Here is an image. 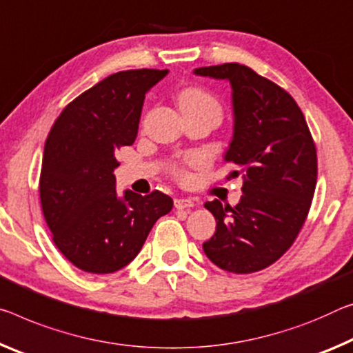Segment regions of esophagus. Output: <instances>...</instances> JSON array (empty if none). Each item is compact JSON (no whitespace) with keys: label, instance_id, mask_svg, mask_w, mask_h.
<instances>
[{"label":"esophagus","instance_id":"34e87169","mask_svg":"<svg viewBox=\"0 0 353 353\" xmlns=\"http://www.w3.org/2000/svg\"><path fill=\"white\" fill-rule=\"evenodd\" d=\"M194 203L192 199H187V198H177L174 199V207L177 210H182V209H190V207H193Z\"/></svg>","mask_w":353,"mask_h":353}]
</instances>
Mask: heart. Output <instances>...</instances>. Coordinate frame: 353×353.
Returning a JSON list of instances; mask_svg holds the SVG:
<instances>
[{"mask_svg":"<svg viewBox=\"0 0 353 353\" xmlns=\"http://www.w3.org/2000/svg\"><path fill=\"white\" fill-rule=\"evenodd\" d=\"M179 105L182 110H204L214 113L218 119L221 117V105L203 88H188L179 94ZM172 172L177 179H185V171L181 166L172 168Z\"/></svg>","mask_w":353,"mask_h":353,"instance_id":"1","label":"heart"}]
</instances>
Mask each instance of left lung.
<instances>
[{
    "mask_svg": "<svg viewBox=\"0 0 353 353\" xmlns=\"http://www.w3.org/2000/svg\"><path fill=\"white\" fill-rule=\"evenodd\" d=\"M194 74L232 86L234 137L225 155L243 172L237 205L218 199L204 207L216 220L203 243L223 270L253 273L276 262L305 225L317 182L316 144L289 92L237 63L199 67Z\"/></svg>",
    "mask_w": 353,
    "mask_h": 353,
    "instance_id": "obj_1",
    "label": "left lung"
}]
</instances>
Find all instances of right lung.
Returning a JSON list of instances; mask_svg holds the SVG:
<instances>
[{"instance_id":"right-lung-1","label":"right lung","mask_w":353,"mask_h":353,"mask_svg":"<svg viewBox=\"0 0 353 353\" xmlns=\"http://www.w3.org/2000/svg\"><path fill=\"white\" fill-rule=\"evenodd\" d=\"M168 70H122L61 111L43 148L41 205L58 250L88 273H113L135 259L150 229L172 209L154 190L116 193L117 150L132 146L144 96Z\"/></svg>"}]
</instances>
